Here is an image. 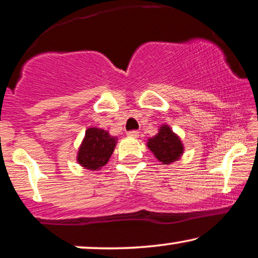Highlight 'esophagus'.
<instances>
[{"label": "esophagus", "instance_id": "esophagus-1", "mask_svg": "<svg viewBox=\"0 0 258 258\" xmlns=\"http://www.w3.org/2000/svg\"><path fill=\"white\" fill-rule=\"evenodd\" d=\"M129 137H134V138H137L138 136H140V133L137 132V130H130V132H128V134H126Z\"/></svg>", "mask_w": 258, "mask_h": 258}]
</instances>
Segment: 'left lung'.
Returning <instances> with one entry per match:
<instances>
[{"mask_svg":"<svg viewBox=\"0 0 258 258\" xmlns=\"http://www.w3.org/2000/svg\"><path fill=\"white\" fill-rule=\"evenodd\" d=\"M147 147L164 165L172 164L184 154V145L180 137L167 124H163L156 136L149 138Z\"/></svg>","mask_w":258,"mask_h":258,"instance_id":"8db88e82","label":"left lung"}]
</instances>
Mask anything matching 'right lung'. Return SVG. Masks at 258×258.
Returning <instances> with one entry per match:
<instances>
[{
  "mask_svg": "<svg viewBox=\"0 0 258 258\" xmlns=\"http://www.w3.org/2000/svg\"><path fill=\"white\" fill-rule=\"evenodd\" d=\"M117 137L109 135L101 128H88L78 150L77 160L84 169L101 170L113 155Z\"/></svg>",
  "mask_w": 258,
  "mask_h": 258,
  "instance_id": "add662e5",
  "label": "right lung"
}]
</instances>
